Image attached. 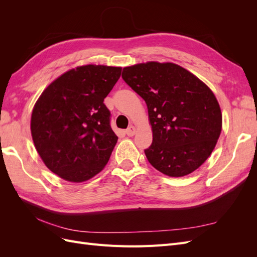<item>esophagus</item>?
<instances>
[{
  "mask_svg": "<svg viewBox=\"0 0 257 257\" xmlns=\"http://www.w3.org/2000/svg\"><path fill=\"white\" fill-rule=\"evenodd\" d=\"M125 133H126V135L130 136V137L134 136L135 133H136V128H135L133 125H131V126L125 131Z\"/></svg>",
  "mask_w": 257,
  "mask_h": 257,
  "instance_id": "34e87169",
  "label": "esophagus"
}]
</instances>
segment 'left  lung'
Listing matches in <instances>:
<instances>
[{
    "instance_id": "8db88e82",
    "label": "left lung",
    "mask_w": 257,
    "mask_h": 257,
    "mask_svg": "<svg viewBox=\"0 0 257 257\" xmlns=\"http://www.w3.org/2000/svg\"><path fill=\"white\" fill-rule=\"evenodd\" d=\"M122 78L148 107L153 139L145 154L150 164L169 177H183L204 164L222 130L213 92L174 63L124 67Z\"/></svg>"
}]
</instances>
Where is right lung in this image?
<instances>
[{
	"label": "right lung",
	"instance_id": "add662e5",
	"mask_svg": "<svg viewBox=\"0 0 257 257\" xmlns=\"http://www.w3.org/2000/svg\"><path fill=\"white\" fill-rule=\"evenodd\" d=\"M121 67L84 65L51 82L33 108L31 133L45 165L71 182L89 180L109 161L118 141L104 104Z\"/></svg>",
	"mask_w": 257,
	"mask_h": 257
}]
</instances>
